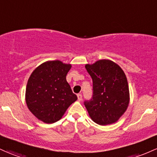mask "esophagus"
<instances>
[{
    "label": "esophagus",
    "instance_id": "1",
    "mask_svg": "<svg viewBox=\"0 0 157 157\" xmlns=\"http://www.w3.org/2000/svg\"><path fill=\"white\" fill-rule=\"evenodd\" d=\"M77 98H78L79 101H82V94H77Z\"/></svg>",
    "mask_w": 157,
    "mask_h": 157
}]
</instances>
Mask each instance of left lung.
<instances>
[{
	"instance_id": "obj_1",
	"label": "left lung",
	"mask_w": 157,
	"mask_h": 157,
	"mask_svg": "<svg viewBox=\"0 0 157 157\" xmlns=\"http://www.w3.org/2000/svg\"><path fill=\"white\" fill-rule=\"evenodd\" d=\"M93 82V95L84 102L89 116L99 125L115 123L130 102L128 82L124 71L109 59L85 65Z\"/></svg>"
}]
</instances>
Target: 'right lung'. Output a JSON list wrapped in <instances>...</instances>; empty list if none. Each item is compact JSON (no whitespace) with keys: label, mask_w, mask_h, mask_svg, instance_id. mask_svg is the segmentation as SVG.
I'll return each instance as SVG.
<instances>
[{"label":"right lung","mask_w":157,"mask_h":157,"mask_svg":"<svg viewBox=\"0 0 157 157\" xmlns=\"http://www.w3.org/2000/svg\"><path fill=\"white\" fill-rule=\"evenodd\" d=\"M71 68V64L54 60L42 63L32 72L25 100L29 110L39 120L46 124L56 122L77 100L66 80Z\"/></svg>","instance_id":"1"}]
</instances>
